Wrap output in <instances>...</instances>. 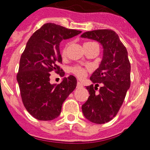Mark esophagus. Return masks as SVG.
Returning a JSON list of instances; mask_svg holds the SVG:
<instances>
[{
	"mask_svg": "<svg viewBox=\"0 0 150 150\" xmlns=\"http://www.w3.org/2000/svg\"><path fill=\"white\" fill-rule=\"evenodd\" d=\"M82 86H83V85L81 84V83H80V82L77 83V85H76V87H77V88H80V87H82Z\"/></svg>",
	"mask_w": 150,
	"mask_h": 150,
	"instance_id": "obj_1",
	"label": "esophagus"
}]
</instances>
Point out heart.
I'll use <instances>...</instances> for the list:
<instances>
[{"mask_svg": "<svg viewBox=\"0 0 150 150\" xmlns=\"http://www.w3.org/2000/svg\"><path fill=\"white\" fill-rule=\"evenodd\" d=\"M86 44H87V43H86ZM67 44H64V45L63 46V47L61 48V54L63 56H64L66 54L67 50ZM71 72L74 74H75L78 78L82 79V78H83L84 76H86V69H84V68L81 67L75 66L74 67L71 68Z\"/></svg>", "mask_w": 150, "mask_h": 150, "instance_id": "heart-1", "label": "heart"}]
</instances>
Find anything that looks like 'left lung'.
<instances>
[{"instance_id":"obj_1","label":"left lung","mask_w":150,"mask_h":150,"mask_svg":"<svg viewBox=\"0 0 150 150\" xmlns=\"http://www.w3.org/2000/svg\"><path fill=\"white\" fill-rule=\"evenodd\" d=\"M99 42L103 47V58L99 67L90 76L93 83L86 86L89 98L83 104V116L89 121L103 124L117 114L130 86V64L127 48L117 33L111 30H96L80 36Z\"/></svg>"}]
</instances>
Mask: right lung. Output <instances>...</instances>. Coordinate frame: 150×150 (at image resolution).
Instances as JSON below:
<instances>
[{
    "instance_id": "right-lung-1",
    "label": "right lung",
    "mask_w": 150,
    "mask_h": 150,
    "mask_svg": "<svg viewBox=\"0 0 150 150\" xmlns=\"http://www.w3.org/2000/svg\"><path fill=\"white\" fill-rule=\"evenodd\" d=\"M80 33L47 23L34 32L27 43L17 80L26 110L37 120H53L59 117L63 103L76 88V79L72 75L64 77L60 84H51L50 73L62 71L59 67L62 63L60 42Z\"/></svg>"
}]
</instances>
